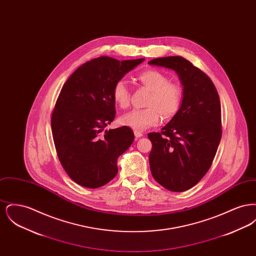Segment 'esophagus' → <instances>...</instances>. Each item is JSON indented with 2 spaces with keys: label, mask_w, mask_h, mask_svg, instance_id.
<instances>
[{
  "label": "esophagus",
  "mask_w": 256,
  "mask_h": 256,
  "mask_svg": "<svg viewBox=\"0 0 256 256\" xmlns=\"http://www.w3.org/2000/svg\"><path fill=\"white\" fill-rule=\"evenodd\" d=\"M134 136H135V138H136V139H138V138H140V137H142V136H143V134H142V132H140L134 130Z\"/></svg>",
  "instance_id": "34e87169"
}]
</instances>
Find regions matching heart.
<instances>
[{"label":"heart","mask_w":256,"mask_h":256,"mask_svg":"<svg viewBox=\"0 0 256 256\" xmlns=\"http://www.w3.org/2000/svg\"><path fill=\"white\" fill-rule=\"evenodd\" d=\"M138 84L150 91L146 106L143 110H134L124 114L120 122L137 132L145 130L156 126L160 120L170 119L180 110L182 100V86L170 82L169 76L156 69H148L136 76ZM112 98L115 104L122 110L130 106V93L124 82H117L112 89Z\"/></svg>","instance_id":"obj_1"}]
</instances>
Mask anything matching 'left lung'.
<instances>
[{
  "mask_svg": "<svg viewBox=\"0 0 256 256\" xmlns=\"http://www.w3.org/2000/svg\"><path fill=\"white\" fill-rule=\"evenodd\" d=\"M148 64L176 71L183 86L178 113L161 132L148 134L154 178L170 191L183 192L204 178L217 152L222 137L219 95L206 74L184 58H154Z\"/></svg>",
  "mask_w": 256,
  "mask_h": 256,
  "instance_id": "1",
  "label": "left lung"
}]
</instances>
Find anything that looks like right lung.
Listing matches in <instances>:
<instances>
[{
	"label": "right lung",
	"instance_id": "1",
	"mask_svg": "<svg viewBox=\"0 0 256 256\" xmlns=\"http://www.w3.org/2000/svg\"><path fill=\"white\" fill-rule=\"evenodd\" d=\"M144 60L100 56L78 67L62 86L50 126L61 165L74 182L94 189L117 174V159L132 144L134 132L124 126L101 132L115 118L113 86Z\"/></svg>",
	"mask_w": 256,
	"mask_h": 256
}]
</instances>
